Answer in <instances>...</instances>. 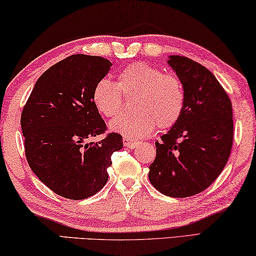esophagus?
<instances>
[{
  "instance_id": "1",
  "label": "esophagus",
  "mask_w": 256,
  "mask_h": 256,
  "mask_svg": "<svg viewBox=\"0 0 256 256\" xmlns=\"http://www.w3.org/2000/svg\"><path fill=\"white\" fill-rule=\"evenodd\" d=\"M124 145L127 148L134 150V148H136L137 146H140V142H137V140H128V138L124 137Z\"/></svg>"
}]
</instances>
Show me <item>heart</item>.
I'll return each instance as SVG.
<instances>
[{
  "label": "heart",
  "instance_id": "heart-1",
  "mask_svg": "<svg viewBox=\"0 0 256 256\" xmlns=\"http://www.w3.org/2000/svg\"><path fill=\"white\" fill-rule=\"evenodd\" d=\"M126 98L135 96L130 114L110 124L111 130L128 140H137L158 129H169L178 122L185 110V88L174 74L145 62L129 64L118 74L116 82L100 79L92 92V100L100 114L114 118L124 110Z\"/></svg>",
  "mask_w": 256,
  "mask_h": 256
}]
</instances>
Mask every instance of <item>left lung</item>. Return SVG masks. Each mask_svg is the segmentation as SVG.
Wrapping results in <instances>:
<instances>
[{
    "mask_svg": "<svg viewBox=\"0 0 256 256\" xmlns=\"http://www.w3.org/2000/svg\"><path fill=\"white\" fill-rule=\"evenodd\" d=\"M168 64L185 88V110L156 142L148 178L162 194L190 198L206 190L228 161L234 138L232 100L202 64L180 56H171Z\"/></svg>",
    "mask_w": 256,
    "mask_h": 256,
    "instance_id": "left-lung-1",
    "label": "left lung"
}]
</instances>
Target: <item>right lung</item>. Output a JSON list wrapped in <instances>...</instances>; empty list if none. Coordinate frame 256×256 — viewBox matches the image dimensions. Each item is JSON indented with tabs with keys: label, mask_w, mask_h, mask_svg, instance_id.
I'll use <instances>...</instances> for the list:
<instances>
[{
	"label": "right lung",
	"mask_w": 256,
	"mask_h": 256,
	"mask_svg": "<svg viewBox=\"0 0 256 256\" xmlns=\"http://www.w3.org/2000/svg\"><path fill=\"white\" fill-rule=\"evenodd\" d=\"M112 64L102 56L74 54L48 68L36 82L22 112L24 153L42 182L62 198L84 200L102 190L113 152L122 137L108 132L92 92Z\"/></svg>",
	"instance_id": "right-lung-1"
}]
</instances>
